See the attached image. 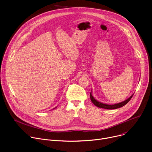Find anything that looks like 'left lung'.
<instances>
[{"label":"left lung","instance_id":"obj_1","mask_svg":"<svg viewBox=\"0 0 152 152\" xmlns=\"http://www.w3.org/2000/svg\"><path fill=\"white\" fill-rule=\"evenodd\" d=\"M134 96V94H132L131 97H130L129 99H126V100H124V102H122L121 103H117V104H104V103H102L100 102H98L97 100H96L94 97L93 96H92L91 94V93H90V99L91 100V102H93V103L99 107H100V108H104V109H107V110H114V109H117V108H119V107H121L123 106H124L125 104H126L131 99V98L132 97V96Z\"/></svg>","mask_w":152,"mask_h":152}]
</instances>
